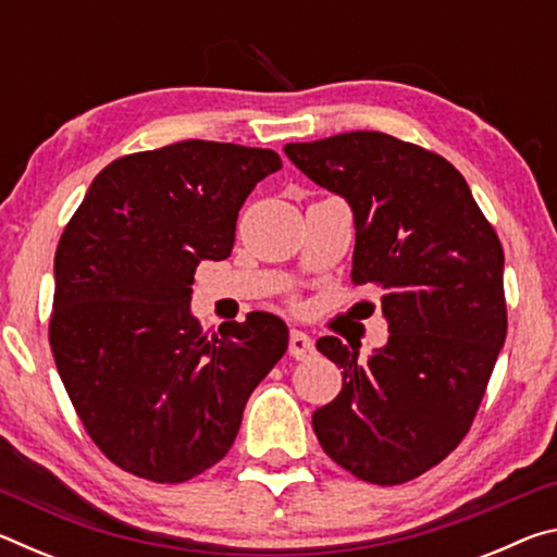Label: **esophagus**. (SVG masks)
I'll return each mask as SVG.
<instances>
[{"label": "esophagus", "instance_id": "obj_1", "mask_svg": "<svg viewBox=\"0 0 557 557\" xmlns=\"http://www.w3.org/2000/svg\"><path fill=\"white\" fill-rule=\"evenodd\" d=\"M289 356L297 358V361H305V358H312L314 356V342L312 336L305 334V332H292L289 334Z\"/></svg>", "mask_w": 557, "mask_h": 557}]
</instances>
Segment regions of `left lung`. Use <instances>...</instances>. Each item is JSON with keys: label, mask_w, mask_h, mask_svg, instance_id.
I'll list each match as a JSON object with an SVG mask.
<instances>
[{"label": "left lung", "mask_w": 557, "mask_h": 557, "mask_svg": "<svg viewBox=\"0 0 557 557\" xmlns=\"http://www.w3.org/2000/svg\"><path fill=\"white\" fill-rule=\"evenodd\" d=\"M285 154L351 206V280L381 292L391 332L366 361L319 338L344 385L314 410L317 440L363 482H410L459 445L484 398L506 338L504 248L465 176L418 145L358 129Z\"/></svg>", "instance_id": "left-lung-1"}]
</instances>
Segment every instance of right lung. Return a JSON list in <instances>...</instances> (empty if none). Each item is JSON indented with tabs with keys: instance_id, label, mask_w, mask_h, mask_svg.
<instances>
[{
	"instance_id": "add662e5",
	"label": "right lung",
	"mask_w": 557,
	"mask_h": 557,
	"mask_svg": "<svg viewBox=\"0 0 557 557\" xmlns=\"http://www.w3.org/2000/svg\"><path fill=\"white\" fill-rule=\"evenodd\" d=\"M272 149L186 139L120 157L92 178L55 248L49 342L92 442L129 474L178 484L221 461L250 393L287 351L280 317L206 336L194 272L225 260Z\"/></svg>"
}]
</instances>
